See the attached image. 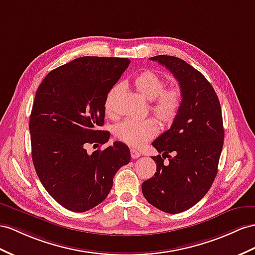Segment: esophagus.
<instances>
[{
  "mask_svg": "<svg viewBox=\"0 0 255 255\" xmlns=\"http://www.w3.org/2000/svg\"><path fill=\"white\" fill-rule=\"evenodd\" d=\"M130 154H131V157H132L133 159L139 158L140 156H141V153L138 152V151H135V149H133V148L130 149Z\"/></svg>",
  "mask_w": 255,
  "mask_h": 255,
  "instance_id": "1",
  "label": "esophagus"
}]
</instances>
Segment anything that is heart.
Instances as JSON below:
<instances>
[{"instance_id":"1","label":"heart","mask_w":255,"mask_h":255,"mask_svg":"<svg viewBox=\"0 0 255 255\" xmlns=\"http://www.w3.org/2000/svg\"><path fill=\"white\" fill-rule=\"evenodd\" d=\"M165 80L154 71L146 70L133 78V87L144 98L152 101L149 111L161 126H168L174 122L183 101V93L178 85L165 87ZM123 91V85L116 84L110 89L104 101V110L110 116L116 114L115 101ZM157 133V125L153 120L140 122L124 121L114 127L117 140L127 145L140 147L152 140Z\"/></svg>"}]
</instances>
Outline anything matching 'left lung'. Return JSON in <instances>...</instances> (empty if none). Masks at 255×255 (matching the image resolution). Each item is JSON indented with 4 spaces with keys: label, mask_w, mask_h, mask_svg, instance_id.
<instances>
[{
    "label": "left lung",
    "mask_w": 255,
    "mask_h": 255,
    "mask_svg": "<svg viewBox=\"0 0 255 255\" xmlns=\"http://www.w3.org/2000/svg\"><path fill=\"white\" fill-rule=\"evenodd\" d=\"M151 60L177 78L183 101L170 129L152 143L161 155L152 157L156 172L143 182L142 193L152 206L175 214L192 208L210 190L223 147V120L219 98L199 71L173 56L159 55Z\"/></svg>",
    "instance_id": "8db88e82"
}]
</instances>
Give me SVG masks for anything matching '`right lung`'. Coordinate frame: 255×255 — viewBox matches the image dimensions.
<instances>
[{
  "mask_svg": "<svg viewBox=\"0 0 255 255\" xmlns=\"http://www.w3.org/2000/svg\"><path fill=\"white\" fill-rule=\"evenodd\" d=\"M127 58L81 57L53 70L36 90L30 115L32 160L45 190L68 210L85 212L107 198L113 178L130 161L129 147L104 144V101L128 68Z\"/></svg>",
  "mask_w": 255,
  "mask_h": 255,
  "instance_id": "obj_1",
  "label": "right lung"
}]
</instances>
